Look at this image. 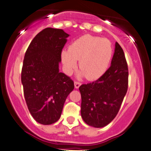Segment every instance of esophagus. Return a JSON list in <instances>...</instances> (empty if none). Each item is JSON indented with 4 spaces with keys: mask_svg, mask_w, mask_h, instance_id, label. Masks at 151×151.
Here are the masks:
<instances>
[{
    "mask_svg": "<svg viewBox=\"0 0 151 151\" xmlns=\"http://www.w3.org/2000/svg\"><path fill=\"white\" fill-rule=\"evenodd\" d=\"M80 85H81V83H79V82H74V87H75V88H79Z\"/></svg>",
    "mask_w": 151,
    "mask_h": 151,
    "instance_id": "34e87169",
    "label": "esophagus"
}]
</instances>
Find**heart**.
Returning <instances> with one entry per match:
<instances>
[{
    "mask_svg": "<svg viewBox=\"0 0 151 151\" xmlns=\"http://www.w3.org/2000/svg\"><path fill=\"white\" fill-rule=\"evenodd\" d=\"M112 56L110 41L86 34L74 40L68 50L61 52V60L68 73L77 68V60L82 75L87 80H95L106 72Z\"/></svg>",
    "mask_w": 151,
    "mask_h": 151,
    "instance_id": "1",
    "label": "heart"
}]
</instances>
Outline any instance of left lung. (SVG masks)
I'll list each match as a JSON object with an SVG mask.
<instances>
[{
	"instance_id": "1",
	"label": "left lung",
	"mask_w": 151,
	"mask_h": 151,
	"mask_svg": "<svg viewBox=\"0 0 151 151\" xmlns=\"http://www.w3.org/2000/svg\"><path fill=\"white\" fill-rule=\"evenodd\" d=\"M129 70L123 49L115 43L111 66L100 78L79 88L81 116L89 126L102 128L118 114L128 89Z\"/></svg>"
}]
</instances>
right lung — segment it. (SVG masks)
Returning <instances> with one entry per match:
<instances>
[{"mask_svg": "<svg viewBox=\"0 0 151 151\" xmlns=\"http://www.w3.org/2000/svg\"><path fill=\"white\" fill-rule=\"evenodd\" d=\"M68 36L62 29H44L30 42L24 57L21 74L24 96L30 114L41 124L58 121L67 96L74 90V82L59 71Z\"/></svg>", "mask_w": 151, "mask_h": 151, "instance_id": "add662e5", "label": "right lung"}]
</instances>
